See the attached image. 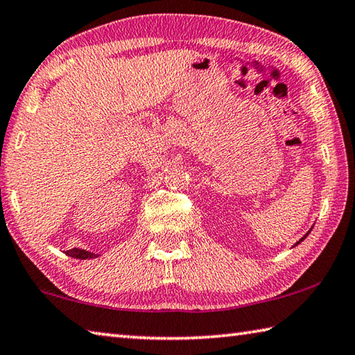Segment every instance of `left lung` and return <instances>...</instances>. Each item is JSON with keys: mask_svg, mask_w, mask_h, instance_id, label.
I'll return each mask as SVG.
<instances>
[{"mask_svg": "<svg viewBox=\"0 0 355 355\" xmlns=\"http://www.w3.org/2000/svg\"><path fill=\"white\" fill-rule=\"evenodd\" d=\"M306 236H307V234H306ZM306 236H304V237H306ZM304 237H302V239H301V241H304ZM301 241H300V242H301ZM300 242H296V245H298Z\"/></svg>", "mask_w": 355, "mask_h": 355, "instance_id": "obj_1", "label": "left lung"}]
</instances>
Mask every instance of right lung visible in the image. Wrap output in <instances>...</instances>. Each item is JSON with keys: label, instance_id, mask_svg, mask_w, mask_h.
Instances as JSON below:
<instances>
[{"label": "right lung", "instance_id": "right-lung-1", "mask_svg": "<svg viewBox=\"0 0 355 355\" xmlns=\"http://www.w3.org/2000/svg\"><path fill=\"white\" fill-rule=\"evenodd\" d=\"M67 254L71 257H76V259H92V257H96L94 253H89V251L85 250H79V248H73L68 250Z\"/></svg>", "mask_w": 355, "mask_h": 355}]
</instances>
